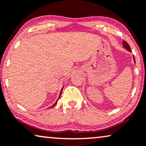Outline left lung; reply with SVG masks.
<instances>
[{
	"label": "left lung",
	"mask_w": 146,
	"mask_h": 146,
	"mask_svg": "<svg viewBox=\"0 0 146 146\" xmlns=\"http://www.w3.org/2000/svg\"><path fill=\"white\" fill-rule=\"evenodd\" d=\"M123 45H124V47L127 50H128L129 52H132V50H131L130 46H129L128 44L126 42V41H124V42H123ZM134 63H135V59H134Z\"/></svg>",
	"instance_id": "1"
}]
</instances>
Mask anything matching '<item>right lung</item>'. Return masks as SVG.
<instances>
[{
    "instance_id": "1",
    "label": "right lung",
    "mask_w": 146,
    "mask_h": 146,
    "mask_svg": "<svg viewBox=\"0 0 146 146\" xmlns=\"http://www.w3.org/2000/svg\"><path fill=\"white\" fill-rule=\"evenodd\" d=\"M62 89H63V88H62ZM62 89H61V93H60V95H59V98H60V96H61V93H62ZM59 98H58V100H59ZM57 100L56 102H55V103L54 104H53V105L52 106H51V107H50V108H52V107H53V106H54L55 105V104H57Z\"/></svg>"
}]
</instances>
